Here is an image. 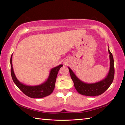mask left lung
Listing matches in <instances>:
<instances>
[{
  "label": "left lung",
  "mask_w": 125,
  "mask_h": 125,
  "mask_svg": "<svg viewBox=\"0 0 125 125\" xmlns=\"http://www.w3.org/2000/svg\"><path fill=\"white\" fill-rule=\"evenodd\" d=\"M110 54V69L107 75L103 80L94 83H86L80 80L71 69L68 67L71 78L73 82L74 86L77 91L81 94L86 96H96L103 94L112 83L115 76L114 60L112 53L108 48Z\"/></svg>",
  "instance_id": "8db88e82"
}]
</instances>
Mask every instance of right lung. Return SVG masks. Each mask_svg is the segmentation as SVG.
I'll list each match as a JSON object with an SVG mask.
<instances>
[{
	"label": "right lung",
	"instance_id": "obj_1",
	"mask_svg": "<svg viewBox=\"0 0 125 125\" xmlns=\"http://www.w3.org/2000/svg\"><path fill=\"white\" fill-rule=\"evenodd\" d=\"M12 55L10 60V73L12 78L16 85L23 94L29 97L32 98H43L49 95L54 91L55 85V82L58 71L62 67V64H60L57 67L52 68L50 70L48 78L46 82L40 85L36 86L26 85L18 80L16 77L12 65Z\"/></svg>",
	"mask_w": 125,
	"mask_h": 125
}]
</instances>
